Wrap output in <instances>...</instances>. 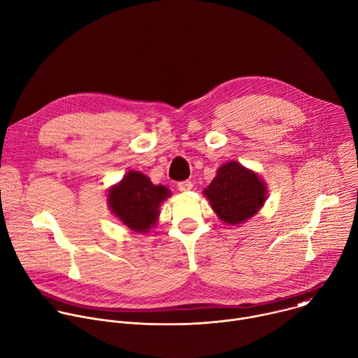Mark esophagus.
Masks as SVG:
<instances>
[{
	"mask_svg": "<svg viewBox=\"0 0 358 358\" xmlns=\"http://www.w3.org/2000/svg\"><path fill=\"white\" fill-rule=\"evenodd\" d=\"M192 187H194V184H192L189 180H185V181L178 182V189H180L181 192H188V191L192 189Z\"/></svg>",
	"mask_w": 358,
	"mask_h": 358,
	"instance_id": "obj_1",
	"label": "esophagus"
}]
</instances>
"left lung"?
Masks as SVG:
<instances>
[{
	"mask_svg": "<svg viewBox=\"0 0 358 358\" xmlns=\"http://www.w3.org/2000/svg\"><path fill=\"white\" fill-rule=\"evenodd\" d=\"M267 194V184L260 176L234 160L220 166L203 189L219 219L231 226L253 217L263 208Z\"/></svg>",
	"mask_w": 358,
	"mask_h": 358,
	"instance_id": "1",
	"label": "left lung"
}]
</instances>
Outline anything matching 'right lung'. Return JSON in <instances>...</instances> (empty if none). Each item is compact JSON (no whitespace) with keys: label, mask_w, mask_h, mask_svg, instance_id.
I'll use <instances>...</instances> for the list:
<instances>
[{"label":"right lung","mask_w":358,"mask_h":358,"mask_svg":"<svg viewBox=\"0 0 358 358\" xmlns=\"http://www.w3.org/2000/svg\"><path fill=\"white\" fill-rule=\"evenodd\" d=\"M170 196L167 187L155 185L143 173L131 170L108 189L106 201L110 212L127 227L148 233L159 220L160 205Z\"/></svg>","instance_id":"right-lung-1"}]
</instances>
